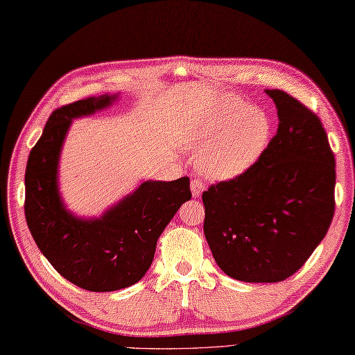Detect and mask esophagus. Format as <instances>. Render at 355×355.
<instances>
[{"label": "esophagus", "mask_w": 355, "mask_h": 355, "mask_svg": "<svg viewBox=\"0 0 355 355\" xmlns=\"http://www.w3.org/2000/svg\"><path fill=\"white\" fill-rule=\"evenodd\" d=\"M202 191H204V184H202L200 179H193L191 180V194L193 198H199Z\"/></svg>", "instance_id": "1"}]
</instances>
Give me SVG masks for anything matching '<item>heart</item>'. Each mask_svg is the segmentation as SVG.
<instances>
[{
    "instance_id": "1",
    "label": "heart",
    "mask_w": 355,
    "mask_h": 355,
    "mask_svg": "<svg viewBox=\"0 0 355 355\" xmlns=\"http://www.w3.org/2000/svg\"><path fill=\"white\" fill-rule=\"evenodd\" d=\"M270 136L271 122L266 113L231 95L187 127L184 144L202 153V168L209 178L230 179L257 161Z\"/></svg>"
}]
</instances>
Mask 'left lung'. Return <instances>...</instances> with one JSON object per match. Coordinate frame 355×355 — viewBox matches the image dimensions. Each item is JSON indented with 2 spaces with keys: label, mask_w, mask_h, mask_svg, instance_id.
<instances>
[{
  "label": "left lung",
  "mask_w": 355,
  "mask_h": 355,
  "mask_svg": "<svg viewBox=\"0 0 355 355\" xmlns=\"http://www.w3.org/2000/svg\"><path fill=\"white\" fill-rule=\"evenodd\" d=\"M265 92L277 108V133L247 171L202 193L216 263L252 284L300 270L336 208V159L320 119L286 92Z\"/></svg>",
  "instance_id": "obj_1"
}]
</instances>
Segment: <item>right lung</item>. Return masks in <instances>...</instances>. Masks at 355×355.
Instances as JSON below:
<instances>
[{
    "instance_id": "1",
    "label": "right lung",
    "mask_w": 355,
    "mask_h": 355,
    "mask_svg": "<svg viewBox=\"0 0 355 355\" xmlns=\"http://www.w3.org/2000/svg\"><path fill=\"white\" fill-rule=\"evenodd\" d=\"M116 95L92 96L50 114L26 167L24 213L35 243L53 268L87 291L107 293L146 276L156 242L184 202L190 179L147 180L98 219L67 211L58 190V162L70 122L112 105Z\"/></svg>"
}]
</instances>
